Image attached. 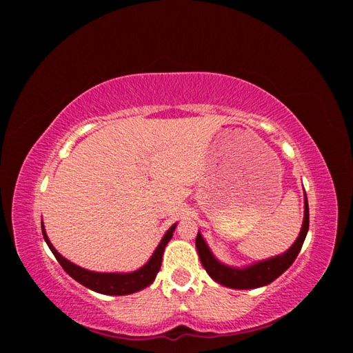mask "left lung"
<instances>
[{
  "label": "left lung",
  "mask_w": 353,
  "mask_h": 353,
  "mask_svg": "<svg viewBox=\"0 0 353 353\" xmlns=\"http://www.w3.org/2000/svg\"><path fill=\"white\" fill-rule=\"evenodd\" d=\"M310 229V208H308V199L305 194V215L302 229L299 232V236L287 252H283L277 256L268 258L264 261L254 262L247 267H230L223 264L219 259L214 256V253L209 249L205 238L201 236L200 230L196 238V247L199 252V258L201 261V265L205 267L208 274L212 279L224 285L228 288L235 290H253L259 287H265V285L272 283L274 279H277L283 272H287L292 262L296 261L299 252H301L303 241L308 234Z\"/></svg>",
  "instance_id": "left-lung-1"
}]
</instances>
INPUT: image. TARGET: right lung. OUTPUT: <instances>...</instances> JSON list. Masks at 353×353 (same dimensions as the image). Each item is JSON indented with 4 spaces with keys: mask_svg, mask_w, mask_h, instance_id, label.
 <instances>
[{
    "mask_svg": "<svg viewBox=\"0 0 353 353\" xmlns=\"http://www.w3.org/2000/svg\"><path fill=\"white\" fill-rule=\"evenodd\" d=\"M176 226L177 223L172 224V226L165 232L159 245L156 247V250L153 252V254L150 256V259L145 262V264L130 273H99V272H91V270L81 268L76 264H72L71 261L63 258L62 254L54 249V245L51 244V241L47 236V232H45L43 221H42V235H43L45 243L48 244L50 250L59 261V264L63 267L65 272L68 273L74 281H77L79 283H81L83 287L89 290L100 292V294L125 296V294H132V292L144 290L150 283H153L162 264L163 250L165 247H167L170 239L172 238V232L176 230Z\"/></svg>",
    "mask_w": 353,
    "mask_h": 353,
    "instance_id": "add662e5",
    "label": "right lung"
}]
</instances>
